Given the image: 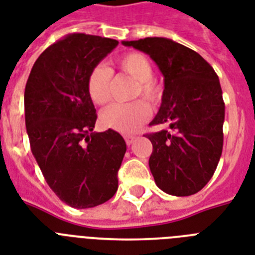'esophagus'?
Instances as JSON below:
<instances>
[{"label":"esophagus","mask_w":255,"mask_h":255,"mask_svg":"<svg viewBox=\"0 0 255 255\" xmlns=\"http://www.w3.org/2000/svg\"><path fill=\"white\" fill-rule=\"evenodd\" d=\"M124 139H126V143H127V145H131V144L133 143V140H135V136L126 135L124 136Z\"/></svg>","instance_id":"obj_1"}]
</instances>
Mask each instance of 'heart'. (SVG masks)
<instances>
[{
	"label": "heart",
	"instance_id": "obj_1",
	"mask_svg": "<svg viewBox=\"0 0 255 255\" xmlns=\"http://www.w3.org/2000/svg\"><path fill=\"white\" fill-rule=\"evenodd\" d=\"M120 73L128 75L136 81L133 96H143L148 102L159 100L161 90L160 86L152 79L153 66L151 61L141 53H128L115 62ZM112 71L103 65L96 66L88 75L87 90L90 98L96 104L107 103L112 96ZM151 115V110L143 100L131 103H114L108 106L100 114V123L106 128L122 133H132L137 131L140 126L147 122Z\"/></svg>",
	"mask_w": 255,
	"mask_h": 255
}]
</instances>
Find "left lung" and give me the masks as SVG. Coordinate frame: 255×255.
I'll return each instance as SVG.
<instances>
[{
    "label": "left lung",
    "instance_id": "8db88e82",
    "mask_svg": "<svg viewBox=\"0 0 255 255\" xmlns=\"http://www.w3.org/2000/svg\"><path fill=\"white\" fill-rule=\"evenodd\" d=\"M148 54L164 75L161 106L147 133L149 169L156 185L172 196H190L208 184L222 153L225 103L217 74L198 53L168 38L123 41Z\"/></svg>",
    "mask_w": 255,
    "mask_h": 255
}]
</instances>
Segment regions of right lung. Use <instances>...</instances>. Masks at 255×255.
I'll list each match as a JSON object with an SVG mask.
<instances>
[{
	"label": "right lung",
	"mask_w": 255,
	"mask_h": 255,
	"mask_svg": "<svg viewBox=\"0 0 255 255\" xmlns=\"http://www.w3.org/2000/svg\"><path fill=\"white\" fill-rule=\"evenodd\" d=\"M119 42L69 34L43 51L25 87L30 147L46 182L67 205L85 209L118 190L126 141L114 129L94 132L96 110L87 79Z\"/></svg>",
	"instance_id": "1"
}]
</instances>
